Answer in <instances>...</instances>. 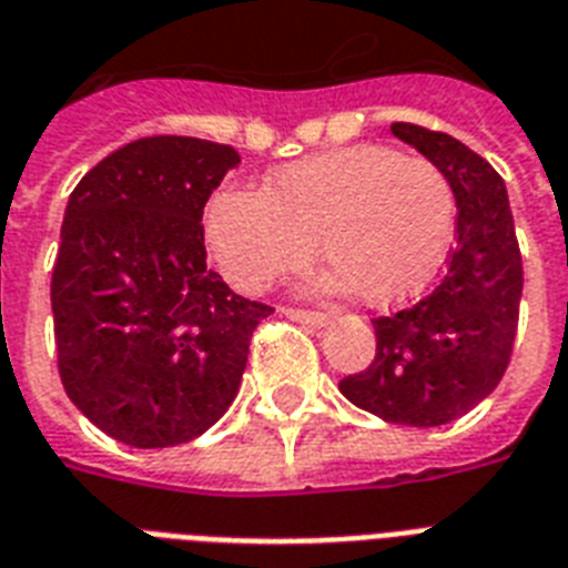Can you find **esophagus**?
Segmentation results:
<instances>
[{"label": "esophagus", "mask_w": 568, "mask_h": 568, "mask_svg": "<svg viewBox=\"0 0 568 568\" xmlns=\"http://www.w3.org/2000/svg\"><path fill=\"white\" fill-rule=\"evenodd\" d=\"M285 318H292V321H301V324H306V327H327L329 318L324 315V312H310V310H283Z\"/></svg>", "instance_id": "34e87169"}]
</instances>
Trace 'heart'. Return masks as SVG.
Here are the masks:
<instances>
[{"label":"heart","mask_w":568,"mask_h":568,"mask_svg":"<svg viewBox=\"0 0 568 568\" xmlns=\"http://www.w3.org/2000/svg\"><path fill=\"white\" fill-rule=\"evenodd\" d=\"M454 191L427 159L359 144L288 164L265 191L223 185L203 214L214 265L241 292H262L315 250L336 271L321 288L368 306L415 297L454 239Z\"/></svg>","instance_id":"1"}]
</instances>
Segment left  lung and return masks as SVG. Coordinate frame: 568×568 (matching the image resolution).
<instances>
[{
  "mask_svg": "<svg viewBox=\"0 0 568 568\" xmlns=\"http://www.w3.org/2000/svg\"><path fill=\"white\" fill-rule=\"evenodd\" d=\"M392 135L433 162L457 200L448 271L427 297L374 318L372 365L338 383L342 395L383 422L439 427L501 383L521 303V253L504 180L463 141L392 123Z\"/></svg>",
  "mask_w": 568,
  "mask_h": 568,
  "instance_id": "8db88e82",
  "label": "left lung"
}]
</instances>
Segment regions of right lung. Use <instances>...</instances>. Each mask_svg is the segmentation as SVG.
Listing matches in <instances>:
<instances>
[{"label": "right lung", "instance_id": "1", "mask_svg": "<svg viewBox=\"0 0 568 568\" xmlns=\"http://www.w3.org/2000/svg\"><path fill=\"white\" fill-rule=\"evenodd\" d=\"M239 162L203 138H138L70 194L52 267L58 374L123 445L171 448L209 430L274 312L205 267V200Z\"/></svg>", "mask_w": 568, "mask_h": 568}]
</instances>
